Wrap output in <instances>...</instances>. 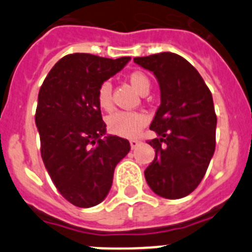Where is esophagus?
I'll return each instance as SVG.
<instances>
[{"instance_id": "obj_1", "label": "esophagus", "mask_w": 252, "mask_h": 252, "mask_svg": "<svg viewBox=\"0 0 252 252\" xmlns=\"http://www.w3.org/2000/svg\"><path fill=\"white\" fill-rule=\"evenodd\" d=\"M139 144H140V141H139V140H136V139H132V140H130V145H131V149H136L137 146H139Z\"/></svg>"}]
</instances>
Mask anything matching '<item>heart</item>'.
<instances>
[{"mask_svg":"<svg viewBox=\"0 0 252 252\" xmlns=\"http://www.w3.org/2000/svg\"><path fill=\"white\" fill-rule=\"evenodd\" d=\"M131 86L141 94L144 91L150 88V81L145 74L140 72L131 73L128 77ZM97 102L102 110L112 108V86L110 82H103L97 92ZM146 124V116L139 112H125L120 111L111 115L107 119V126L112 133L122 137H135L141 127Z\"/></svg>","mask_w":252,"mask_h":252,"instance_id":"b5f03b06","label":"heart"}]
</instances>
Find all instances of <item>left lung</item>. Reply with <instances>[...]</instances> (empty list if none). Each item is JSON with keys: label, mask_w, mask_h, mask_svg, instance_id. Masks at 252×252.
Listing matches in <instances>:
<instances>
[{"label": "left lung", "mask_w": 252, "mask_h": 252, "mask_svg": "<svg viewBox=\"0 0 252 252\" xmlns=\"http://www.w3.org/2000/svg\"><path fill=\"white\" fill-rule=\"evenodd\" d=\"M157 78L160 106L150 128L158 135L149 145L155 158L145 179L155 194L179 199L192 193L206 174L216 149L212 93L188 60L174 53L133 58Z\"/></svg>", "instance_id": "obj_1"}]
</instances>
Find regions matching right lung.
Segmentation results:
<instances>
[{
	"label": "right lung",
	"instance_id": "right-lung-1",
	"mask_svg": "<svg viewBox=\"0 0 252 252\" xmlns=\"http://www.w3.org/2000/svg\"><path fill=\"white\" fill-rule=\"evenodd\" d=\"M130 60L65 55L40 88L35 124L44 165L60 194L81 208L107 197L116 165L131 149L126 139L107 135L97 102L99 86Z\"/></svg>",
	"mask_w": 252,
	"mask_h": 252
}]
</instances>
